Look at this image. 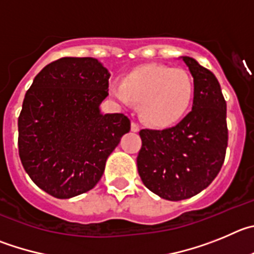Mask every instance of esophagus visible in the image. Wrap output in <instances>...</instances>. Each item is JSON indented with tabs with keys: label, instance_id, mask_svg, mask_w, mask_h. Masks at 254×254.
<instances>
[{
	"label": "esophagus",
	"instance_id": "1",
	"mask_svg": "<svg viewBox=\"0 0 254 254\" xmlns=\"http://www.w3.org/2000/svg\"><path fill=\"white\" fill-rule=\"evenodd\" d=\"M139 130H140V127H139L138 123L132 122V123H131V131L136 132V131H139Z\"/></svg>",
	"mask_w": 254,
	"mask_h": 254
}]
</instances>
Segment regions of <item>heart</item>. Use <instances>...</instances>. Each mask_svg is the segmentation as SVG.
Returning <instances> with one entry per match:
<instances>
[{
    "label": "heart",
    "mask_w": 254,
    "mask_h": 254,
    "mask_svg": "<svg viewBox=\"0 0 254 254\" xmlns=\"http://www.w3.org/2000/svg\"><path fill=\"white\" fill-rule=\"evenodd\" d=\"M111 95L123 105L140 102L141 118L152 125L164 127L184 116L192 101L193 82L182 68L148 65L124 79L114 82Z\"/></svg>",
    "instance_id": "1"
}]
</instances>
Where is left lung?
<instances>
[{"instance_id":"8db88e82","label":"left lung","mask_w":254,"mask_h":254,"mask_svg":"<svg viewBox=\"0 0 254 254\" xmlns=\"http://www.w3.org/2000/svg\"><path fill=\"white\" fill-rule=\"evenodd\" d=\"M184 62L193 77L192 110L172 127L139 131V176L148 190L170 201L206 189L220 172L228 145L227 102L218 79L193 58Z\"/></svg>"}]
</instances>
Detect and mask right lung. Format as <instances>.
Masks as SVG:
<instances>
[{
	"label": "right lung",
	"mask_w": 254,
	"mask_h": 254,
	"mask_svg": "<svg viewBox=\"0 0 254 254\" xmlns=\"http://www.w3.org/2000/svg\"><path fill=\"white\" fill-rule=\"evenodd\" d=\"M110 73L95 58H61L34 78L19 116V155L34 184L57 198L97 185L130 130L124 114L100 113Z\"/></svg>",
	"instance_id": "obj_1"
}]
</instances>
